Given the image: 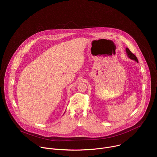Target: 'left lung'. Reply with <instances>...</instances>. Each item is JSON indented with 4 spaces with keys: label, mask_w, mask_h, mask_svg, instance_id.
<instances>
[{
    "label": "left lung",
    "mask_w": 157,
    "mask_h": 157,
    "mask_svg": "<svg viewBox=\"0 0 157 157\" xmlns=\"http://www.w3.org/2000/svg\"><path fill=\"white\" fill-rule=\"evenodd\" d=\"M126 52H127V56L132 60H133L137 62H138V60L137 59V57H136V56L135 54H133L128 48H126Z\"/></svg>",
    "instance_id": "left-lung-1"
}]
</instances>
